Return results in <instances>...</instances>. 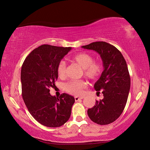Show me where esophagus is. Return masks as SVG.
I'll return each instance as SVG.
<instances>
[{
	"label": "esophagus",
	"instance_id": "esophagus-1",
	"mask_svg": "<svg viewBox=\"0 0 150 150\" xmlns=\"http://www.w3.org/2000/svg\"><path fill=\"white\" fill-rule=\"evenodd\" d=\"M84 98V97H75V100L77 102V101H79V100H82V98Z\"/></svg>",
	"mask_w": 150,
	"mask_h": 150
}]
</instances>
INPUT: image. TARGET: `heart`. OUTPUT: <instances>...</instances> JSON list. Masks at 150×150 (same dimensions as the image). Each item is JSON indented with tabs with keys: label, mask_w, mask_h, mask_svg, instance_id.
I'll return each instance as SVG.
<instances>
[{
	"label": "heart",
	"mask_w": 150,
	"mask_h": 150,
	"mask_svg": "<svg viewBox=\"0 0 150 150\" xmlns=\"http://www.w3.org/2000/svg\"><path fill=\"white\" fill-rule=\"evenodd\" d=\"M84 70L86 77L91 80H95L100 77L103 71V64L100 61H93V58L87 53H79L71 58ZM66 64L65 62L60 61L57 67V74L60 78H64L66 75ZM86 84L83 81H72L65 85V90L69 94L81 95Z\"/></svg>",
	"instance_id": "1"
}]
</instances>
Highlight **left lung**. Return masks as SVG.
Returning a JSON list of instances; mask_svg holds the SVG:
<instances>
[{
  "label": "left lung",
  "instance_id": "obj_1",
  "mask_svg": "<svg viewBox=\"0 0 150 150\" xmlns=\"http://www.w3.org/2000/svg\"><path fill=\"white\" fill-rule=\"evenodd\" d=\"M82 47L97 52L104 66L100 77L94 85L104 98L96 100L95 106L88 110V115L95 123L109 124L120 117L126 106L131 84L128 66L120 51L109 43L95 42Z\"/></svg>",
  "mask_w": 150,
  "mask_h": 150
}]
</instances>
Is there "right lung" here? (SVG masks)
<instances>
[{
	"mask_svg": "<svg viewBox=\"0 0 150 150\" xmlns=\"http://www.w3.org/2000/svg\"><path fill=\"white\" fill-rule=\"evenodd\" d=\"M71 50L44 44L34 49L24 60L21 68L22 95L32 117L42 125L57 128L71 115L75 98L66 93L52 96L50 88L55 86L57 67Z\"/></svg>",
	"mask_w": 150,
	"mask_h": 150,
	"instance_id": "obj_1",
	"label": "right lung"
}]
</instances>
